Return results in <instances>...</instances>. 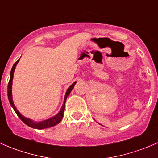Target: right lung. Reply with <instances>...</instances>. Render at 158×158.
Instances as JSON below:
<instances>
[{
	"label": "right lung",
	"mask_w": 158,
	"mask_h": 158,
	"mask_svg": "<svg viewBox=\"0 0 158 158\" xmlns=\"http://www.w3.org/2000/svg\"><path fill=\"white\" fill-rule=\"evenodd\" d=\"M19 60H20V59H19V60H17L15 63H14V66H13V67H12V69H11L10 80H9L8 86H7V96H8V99H9V102H10V106H12V108L14 109V111H15L16 114H17V116L20 118V120H21L23 123L26 124L27 125H28V126L30 127V128H36V129H44V128H50V127H52V126H55V125H56L57 124L60 123V122H61L62 118H63V112H64V110H65V103H66V98H67V96L69 95V93L71 92V91L73 90V89L74 88V85H75V84L76 83V82H73V83L69 87V88H68L67 91H66V95H65L64 102H63V106H62L60 111H59V112L57 113L55 116H53V117L50 118H49V119H47V120L42 121V122H33L32 119H30V118H26V117H24L23 115H22V114H20L18 111H17V108L15 107V106H14V102H13L12 82H13V78H14V70H15V67H16V66H17V63H18Z\"/></svg>",
	"instance_id": "1"
}]
</instances>
